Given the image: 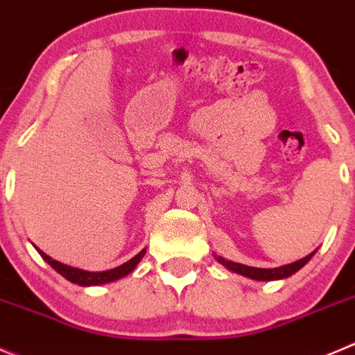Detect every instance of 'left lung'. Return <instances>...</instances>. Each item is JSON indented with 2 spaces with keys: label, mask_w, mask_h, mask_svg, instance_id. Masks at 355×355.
Listing matches in <instances>:
<instances>
[{
  "label": "left lung",
  "mask_w": 355,
  "mask_h": 355,
  "mask_svg": "<svg viewBox=\"0 0 355 355\" xmlns=\"http://www.w3.org/2000/svg\"><path fill=\"white\" fill-rule=\"evenodd\" d=\"M315 251H312L311 254H307L305 258H302V260H297L293 261V263H288V265H283V267H276V269H258V267H248V265H243V263H236V261H230V260H225V258L222 257H216V261L222 265H225L227 269L232 270V272L236 274H241V276H246L250 277V279H254V281H277V279H284V277H290L293 276L295 272H298V270L304 267L305 263H307L309 260H311L312 257H314Z\"/></svg>",
  "instance_id": "8db88e82"
}]
</instances>
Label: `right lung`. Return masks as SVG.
I'll return each instance as SVG.
<instances>
[{
	"instance_id": "obj_1",
	"label": "right lung",
	"mask_w": 355,
	"mask_h": 355,
	"mask_svg": "<svg viewBox=\"0 0 355 355\" xmlns=\"http://www.w3.org/2000/svg\"><path fill=\"white\" fill-rule=\"evenodd\" d=\"M36 250L37 253L43 257V260L46 261V263H50L51 267L60 274V276H64L65 279L71 281V283L79 284V286H98V284L112 283V281L121 279V277L128 276V274L135 269L137 263H139V261L144 258V254H146V250H142L139 254L130 258L126 263L119 265V267H116V269L102 270V272H88V270L76 269V267H71V265H65V263H60V261L53 260V258L48 257L46 253H43L40 248H36Z\"/></svg>"
}]
</instances>
